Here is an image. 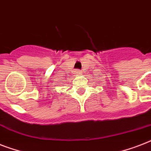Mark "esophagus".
<instances>
[{
  "label": "esophagus",
  "instance_id": "obj_1",
  "mask_svg": "<svg viewBox=\"0 0 151 151\" xmlns=\"http://www.w3.org/2000/svg\"><path fill=\"white\" fill-rule=\"evenodd\" d=\"M74 72H75L76 74H81V71L79 70H76Z\"/></svg>",
  "mask_w": 151,
  "mask_h": 151
}]
</instances>
